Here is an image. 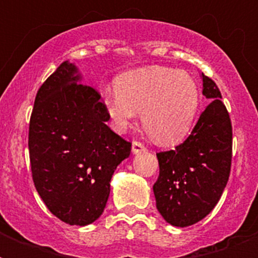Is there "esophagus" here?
Segmentation results:
<instances>
[{
    "label": "esophagus",
    "instance_id": "34e87169",
    "mask_svg": "<svg viewBox=\"0 0 258 258\" xmlns=\"http://www.w3.org/2000/svg\"><path fill=\"white\" fill-rule=\"evenodd\" d=\"M142 151H146V146L145 143H142L139 141H134L133 142V153L134 154H139Z\"/></svg>",
    "mask_w": 258,
    "mask_h": 258
}]
</instances>
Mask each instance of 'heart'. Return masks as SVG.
I'll return each mask as SVG.
<instances>
[{
	"label": "heart",
	"mask_w": 258,
	"mask_h": 258,
	"mask_svg": "<svg viewBox=\"0 0 258 258\" xmlns=\"http://www.w3.org/2000/svg\"><path fill=\"white\" fill-rule=\"evenodd\" d=\"M104 104L113 128L124 133L142 112L147 133L162 146H175L187 137L201 104V89L191 75L169 67L128 71L115 80Z\"/></svg>",
	"instance_id": "b5f03b06"
}]
</instances>
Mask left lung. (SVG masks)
I'll return each mask as SVG.
<instances>
[{
    "mask_svg": "<svg viewBox=\"0 0 258 258\" xmlns=\"http://www.w3.org/2000/svg\"><path fill=\"white\" fill-rule=\"evenodd\" d=\"M210 104L201 113L187 139L174 150L157 154L159 176L153 190L157 209L172 226L204 220L220 201L232 166L230 116L212 79L202 74Z\"/></svg>",
    "mask_w": 258,
    "mask_h": 258,
    "instance_id": "left-lung-1",
    "label": "left lung"
}]
</instances>
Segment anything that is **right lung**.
Segmentation results:
<instances>
[{"instance_id":"right-lung-1","label":"right lung","mask_w":258,"mask_h":258,"mask_svg":"<svg viewBox=\"0 0 258 258\" xmlns=\"http://www.w3.org/2000/svg\"><path fill=\"white\" fill-rule=\"evenodd\" d=\"M64 61L42 83L29 121V159L38 196L49 212L70 225L92 224L104 212L109 182L127 142L107 125L100 93L82 84Z\"/></svg>"}]
</instances>
